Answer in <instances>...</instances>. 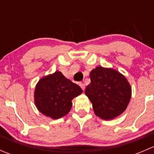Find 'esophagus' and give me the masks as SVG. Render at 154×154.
<instances>
[{"instance_id": "34e87169", "label": "esophagus", "mask_w": 154, "mask_h": 154, "mask_svg": "<svg viewBox=\"0 0 154 154\" xmlns=\"http://www.w3.org/2000/svg\"><path fill=\"white\" fill-rule=\"evenodd\" d=\"M79 85H80V86L81 87V88L83 90H84L85 89V85H84V83H79Z\"/></svg>"}]
</instances>
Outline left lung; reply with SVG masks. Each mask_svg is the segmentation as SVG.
Returning <instances> with one entry per match:
<instances>
[{
  "mask_svg": "<svg viewBox=\"0 0 154 154\" xmlns=\"http://www.w3.org/2000/svg\"><path fill=\"white\" fill-rule=\"evenodd\" d=\"M90 80L85 93L96 116L104 120L120 116L127 109L132 94L125 76L112 68L98 66L90 72Z\"/></svg>",
  "mask_w": 154,
  "mask_h": 154,
  "instance_id": "left-lung-1",
  "label": "left lung"
}]
</instances>
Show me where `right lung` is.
Masks as SVG:
<instances>
[{"label":"right lung","mask_w":154,"mask_h":154,"mask_svg":"<svg viewBox=\"0 0 154 154\" xmlns=\"http://www.w3.org/2000/svg\"><path fill=\"white\" fill-rule=\"evenodd\" d=\"M82 92L78 85L57 71L38 82L34 93L35 104L43 115L58 119L69 112L72 106L71 100Z\"/></svg>","instance_id":"add662e5"}]
</instances>
